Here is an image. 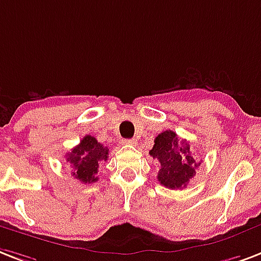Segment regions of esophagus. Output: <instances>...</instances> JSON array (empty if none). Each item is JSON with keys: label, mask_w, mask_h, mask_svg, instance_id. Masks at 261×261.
<instances>
[{"label": "esophagus", "mask_w": 261, "mask_h": 261, "mask_svg": "<svg viewBox=\"0 0 261 261\" xmlns=\"http://www.w3.org/2000/svg\"><path fill=\"white\" fill-rule=\"evenodd\" d=\"M123 144H124V145H135V144H137V139H134V138L123 139Z\"/></svg>", "instance_id": "1"}]
</instances>
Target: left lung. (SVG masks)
Masks as SVG:
<instances>
[{"label": "left lung", "mask_w": 261, "mask_h": 261, "mask_svg": "<svg viewBox=\"0 0 261 261\" xmlns=\"http://www.w3.org/2000/svg\"><path fill=\"white\" fill-rule=\"evenodd\" d=\"M149 154L160 166L159 182L168 189L186 188L190 178L196 175V168L201 164L192 156L188 141L179 139L176 133L171 130L157 135Z\"/></svg>", "instance_id": "1"}]
</instances>
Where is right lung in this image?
I'll return each instance as SVG.
<instances>
[{"label":"right lung","mask_w":261,"mask_h":261,"mask_svg":"<svg viewBox=\"0 0 261 261\" xmlns=\"http://www.w3.org/2000/svg\"><path fill=\"white\" fill-rule=\"evenodd\" d=\"M109 149L101 145L91 135H86L81 139L77 146L67 153V162L72 167V175L82 184H93L98 178L95 174L98 172L101 163L108 160Z\"/></svg>","instance_id":"add662e5"}]
</instances>
